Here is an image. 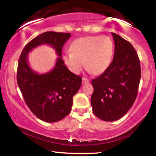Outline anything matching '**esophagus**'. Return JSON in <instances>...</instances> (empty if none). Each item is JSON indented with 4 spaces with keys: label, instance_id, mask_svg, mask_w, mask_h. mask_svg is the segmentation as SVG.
I'll return each mask as SVG.
<instances>
[{
    "label": "esophagus",
    "instance_id": "esophagus-1",
    "mask_svg": "<svg viewBox=\"0 0 156 156\" xmlns=\"http://www.w3.org/2000/svg\"><path fill=\"white\" fill-rule=\"evenodd\" d=\"M89 80L87 79V78H82V83H83V84L89 83Z\"/></svg>",
    "mask_w": 156,
    "mask_h": 156
}]
</instances>
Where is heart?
<instances>
[{
    "label": "heart",
    "instance_id": "1",
    "mask_svg": "<svg viewBox=\"0 0 156 156\" xmlns=\"http://www.w3.org/2000/svg\"><path fill=\"white\" fill-rule=\"evenodd\" d=\"M114 43L107 36H94L79 38L73 42L70 51L63 59L69 70L78 74L86 67L94 74L105 72L112 63Z\"/></svg>",
    "mask_w": 156,
    "mask_h": 156
}]
</instances>
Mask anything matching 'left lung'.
<instances>
[{
    "label": "left lung",
    "instance_id": "1",
    "mask_svg": "<svg viewBox=\"0 0 156 156\" xmlns=\"http://www.w3.org/2000/svg\"><path fill=\"white\" fill-rule=\"evenodd\" d=\"M115 44L114 58L108 69L92 80L93 113L107 122L120 119L131 108L137 96L141 67L131 44L112 33Z\"/></svg>",
    "mask_w": 156,
    "mask_h": 156
}]
</instances>
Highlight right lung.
Returning <instances> with one entry per match:
<instances>
[{"label":"right lung","instance_id":"right-lung-1","mask_svg":"<svg viewBox=\"0 0 156 156\" xmlns=\"http://www.w3.org/2000/svg\"><path fill=\"white\" fill-rule=\"evenodd\" d=\"M70 36L54 31L42 33L25 46L19 58L17 80L25 102L36 117L47 122H58L69 114L73 96L81 87V77L71 73L62 57V48ZM42 44L51 45L59 57L52 71L38 74L30 67L27 58L30 51Z\"/></svg>","mask_w":156,"mask_h":156}]
</instances>
